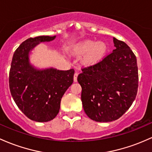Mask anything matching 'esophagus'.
Returning a JSON list of instances; mask_svg holds the SVG:
<instances>
[{"label": "esophagus", "mask_w": 152, "mask_h": 152, "mask_svg": "<svg viewBox=\"0 0 152 152\" xmlns=\"http://www.w3.org/2000/svg\"><path fill=\"white\" fill-rule=\"evenodd\" d=\"M78 75H79V73L78 72H75L74 75H73V81H74L75 82H76V81H77Z\"/></svg>", "instance_id": "obj_1"}]
</instances>
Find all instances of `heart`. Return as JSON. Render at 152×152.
<instances>
[{
	"label": "heart",
	"mask_w": 152,
	"mask_h": 152,
	"mask_svg": "<svg viewBox=\"0 0 152 152\" xmlns=\"http://www.w3.org/2000/svg\"><path fill=\"white\" fill-rule=\"evenodd\" d=\"M106 51V45L102 42L94 43L92 40H86L77 45L75 52L77 54L88 53L84 58V63L86 65H92L99 61Z\"/></svg>",
	"instance_id": "1"
}]
</instances>
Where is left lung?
<instances>
[{"label":"left lung","instance_id":"left-lung-1","mask_svg":"<svg viewBox=\"0 0 152 152\" xmlns=\"http://www.w3.org/2000/svg\"><path fill=\"white\" fill-rule=\"evenodd\" d=\"M115 48L101 61L81 68V85L84 112L96 122H111L121 118L137 94L136 57L124 42L113 37Z\"/></svg>","mask_w":152,"mask_h":152}]
</instances>
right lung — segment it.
<instances>
[{
	"label": "right lung",
	"mask_w": 152,
	"mask_h": 152,
	"mask_svg": "<svg viewBox=\"0 0 152 152\" xmlns=\"http://www.w3.org/2000/svg\"><path fill=\"white\" fill-rule=\"evenodd\" d=\"M56 36L30 37L20 45L13 56L9 88L13 99L23 113L37 122H48L59 113L61 98L73 84L74 70H37L29 62L30 50Z\"/></svg>",
	"instance_id": "1"
}]
</instances>
